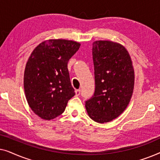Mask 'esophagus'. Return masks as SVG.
<instances>
[{
	"label": "esophagus",
	"instance_id": "obj_1",
	"mask_svg": "<svg viewBox=\"0 0 160 160\" xmlns=\"http://www.w3.org/2000/svg\"><path fill=\"white\" fill-rule=\"evenodd\" d=\"M75 93L76 96H78L81 94V89H76Z\"/></svg>",
	"mask_w": 160,
	"mask_h": 160
}]
</instances>
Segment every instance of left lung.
<instances>
[{
	"instance_id": "8db88e82",
	"label": "left lung",
	"mask_w": 160,
	"mask_h": 160,
	"mask_svg": "<svg viewBox=\"0 0 160 160\" xmlns=\"http://www.w3.org/2000/svg\"><path fill=\"white\" fill-rule=\"evenodd\" d=\"M92 58L95 89L85 107L92 119L102 124L117 118L128 106L134 89V69L125 48L111 41L93 42Z\"/></svg>"
}]
</instances>
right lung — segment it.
Wrapping results in <instances>:
<instances>
[{"label":"right lung","instance_id":"right-lung-1","mask_svg":"<svg viewBox=\"0 0 160 160\" xmlns=\"http://www.w3.org/2000/svg\"><path fill=\"white\" fill-rule=\"evenodd\" d=\"M80 43L65 39L43 41L30 54L24 73V89L28 105L41 119H53L64 112L75 95L68 62Z\"/></svg>","mask_w":160,"mask_h":160}]
</instances>
